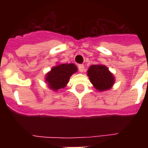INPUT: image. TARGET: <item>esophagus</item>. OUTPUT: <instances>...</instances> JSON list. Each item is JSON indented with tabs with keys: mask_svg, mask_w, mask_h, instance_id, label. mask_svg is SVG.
I'll use <instances>...</instances> for the list:
<instances>
[{
	"mask_svg": "<svg viewBox=\"0 0 148 148\" xmlns=\"http://www.w3.org/2000/svg\"><path fill=\"white\" fill-rule=\"evenodd\" d=\"M78 71H80V72H83L84 71V65L83 64H80V65H78Z\"/></svg>",
	"mask_w": 148,
	"mask_h": 148,
	"instance_id": "1",
	"label": "esophagus"
}]
</instances>
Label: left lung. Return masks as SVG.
I'll return each instance as SVG.
<instances>
[{"label":"left lung","mask_w":148,"mask_h":148,"mask_svg":"<svg viewBox=\"0 0 148 148\" xmlns=\"http://www.w3.org/2000/svg\"><path fill=\"white\" fill-rule=\"evenodd\" d=\"M91 83L99 91L109 90L114 83V77L103 65H93L87 71Z\"/></svg>","instance_id":"8db88e82"}]
</instances>
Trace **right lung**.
I'll return each instance as SVG.
<instances>
[{"label": "right lung", "mask_w": 148, "mask_h": 148, "mask_svg": "<svg viewBox=\"0 0 148 148\" xmlns=\"http://www.w3.org/2000/svg\"><path fill=\"white\" fill-rule=\"evenodd\" d=\"M76 71L77 67L73 63L58 65L52 68L51 71L47 75L46 81L51 90H58L65 87L70 77Z\"/></svg>", "instance_id": "1"}]
</instances>
